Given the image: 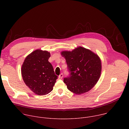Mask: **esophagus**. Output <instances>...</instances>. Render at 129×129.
<instances>
[{
	"label": "esophagus",
	"instance_id": "obj_1",
	"mask_svg": "<svg viewBox=\"0 0 129 129\" xmlns=\"http://www.w3.org/2000/svg\"><path fill=\"white\" fill-rule=\"evenodd\" d=\"M63 75L62 74V73H61V74H60V75H59V79H62L63 78Z\"/></svg>",
	"mask_w": 129,
	"mask_h": 129
}]
</instances>
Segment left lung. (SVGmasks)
I'll return each instance as SVG.
<instances>
[{
	"instance_id": "obj_1",
	"label": "left lung",
	"mask_w": 129,
	"mask_h": 129,
	"mask_svg": "<svg viewBox=\"0 0 129 129\" xmlns=\"http://www.w3.org/2000/svg\"><path fill=\"white\" fill-rule=\"evenodd\" d=\"M61 53L70 73L69 77L64 79L67 89L78 95L90 90L101 77L102 63L98 55L81 46Z\"/></svg>"
}]
</instances>
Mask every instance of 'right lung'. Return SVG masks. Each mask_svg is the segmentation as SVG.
I'll return each instance as SVG.
<instances>
[{
    "mask_svg": "<svg viewBox=\"0 0 129 129\" xmlns=\"http://www.w3.org/2000/svg\"><path fill=\"white\" fill-rule=\"evenodd\" d=\"M49 52L37 49L25 58L21 67L24 82L34 93L46 95L52 90L58 76L48 61Z\"/></svg>",
    "mask_w": 129,
    "mask_h": 129,
    "instance_id": "add662e5",
    "label": "right lung"
}]
</instances>
